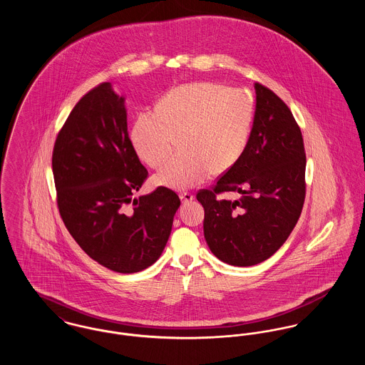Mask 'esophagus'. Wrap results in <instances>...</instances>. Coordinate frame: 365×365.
Masks as SVG:
<instances>
[{
	"label": "esophagus",
	"instance_id": "34e87169",
	"mask_svg": "<svg viewBox=\"0 0 365 365\" xmlns=\"http://www.w3.org/2000/svg\"><path fill=\"white\" fill-rule=\"evenodd\" d=\"M180 198H181V202H182V204H188V202H191V201L194 200V195L190 194V192H181V194H180Z\"/></svg>",
	"mask_w": 365,
	"mask_h": 365
}]
</instances>
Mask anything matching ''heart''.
I'll return each mask as SVG.
<instances>
[{
    "label": "heart",
    "instance_id": "1",
    "mask_svg": "<svg viewBox=\"0 0 365 365\" xmlns=\"http://www.w3.org/2000/svg\"><path fill=\"white\" fill-rule=\"evenodd\" d=\"M252 122L253 103L243 90L197 81L170 90L157 101L156 112L139 115L130 142L148 165L160 168L180 135L181 153L153 181L187 190L236 164L249 142Z\"/></svg>",
    "mask_w": 365,
    "mask_h": 365
}]
</instances>
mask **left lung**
<instances>
[{
  "instance_id": "obj_1",
  "label": "left lung",
  "mask_w": 365,
  "mask_h": 365,
  "mask_svg": "<svg viewBox=\"0 0 365 365\" xmlns=\"http://www.w3.org/2000/svg\"><path fill=\"white\" fill-rule=\"evenodd\" d=\"M256 112L243 155L197 200L205 209L204 236L223 262L250 267L269 259L294 230L305 201L307 156L287 104L255 84ZM237 192L239 200L217 195Z\"/></svg>"
}]
</instances>
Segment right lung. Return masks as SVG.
Masks as SVG:
<instances>
[{"label": "right lung", "instance_id": "right-lung-1", "mask_svg": "<svg viewBox=\"0 0 365 365\" xmlns=\"http://www.w3.org/2000/svg\"><path fill=\"white\" fill-rule=\"evenodd\" d=\"M52 167L60 216L93 260L122 274L158 260L181 202L165 187L133 197L148 170L128 135L125 98L110 83L73 108L57 135Z\"/></svg>", "mask_w": 365, "mask_h": 365}]
</instances>
